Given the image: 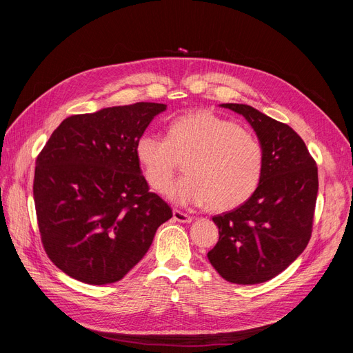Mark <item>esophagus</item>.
I'll return each instance as SVG.
<instances>
[{
	"instance_id": "1",
	"label": "esophagus",
	"mask_w": 353,
	"mask_h": 353,
	"mask_svg": "<svg viewBox=\"0 0 353 353\" xmlns=\"http://www.w3.org/2000/svg\"><path fill=\"white\" fill-rule=\"evenodd\" d=\"M172 215H174V219H175V221L183 222V223H190L191 221H193V218H191L190 215H187V213L181 212V210H174Z\"/></svg>"
}]
</instances>
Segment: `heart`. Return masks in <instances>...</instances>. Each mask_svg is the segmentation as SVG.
<instances>
[{
	"instance_id": "heart-1",
	"label": "heart",
	"mask_w": 353,
	"mask_h": 353,
	"mask_svg": "<svg viewBox=\"0 0 353 353\" xmlns=\"http://www.w3.org/2000/svg\"><path fill=\"white\" fill-rule=\"evenodd\" d=\"M135 157L144 178L163 193L181 161L186 175L166 191L181 206L209 203L213 210L240 206L258 188L263 172V148L258 137L232 121L208 110L178 116L169 123L166 140L143 134Z\"/></svg>"
}]
</instances>
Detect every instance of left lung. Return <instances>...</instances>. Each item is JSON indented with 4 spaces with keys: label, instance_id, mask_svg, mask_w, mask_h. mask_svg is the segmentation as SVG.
Here are the masks:
<instances>
[{
    "label": "left lung",
    "instance_id": "1",
    "mask_svg": "<svg viewBox=\"0 0 353 353\" xmlns=\"http://www.w3.org/2000/svg\"><path fill=\"white\" fill-rule=\"evenodd\" d=\"M222 108L245 117L263 148V172L241 206L213 216L219 240L208 258L223 280L259 284L283 272L309 243L318 194V168L290 126L248 104Z\"/></svg>",
    "mask_w": 353,
    "mask_h": 353
}]
</instances>
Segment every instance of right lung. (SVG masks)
Returning a JSON list of instances; mask_svg holds the SVG:
<instances>
[{
	"label": "right lung",
	"instance_id": "obj_1",
	"mask_svg": "<svg viewBox=\"0 0 353 353\" xmlns=\"http://www.w3.org/2000/svg\"><path fill=\"white\" fill-rule=\"evenodd\" d=\"M166 104L135 103L66 117L38 154L34 200L42 245L72 279L122 280L172 218L148 191L135 143Z\"/></svg>",
	"mask_w": 353,
	"mask_h": 353
}]
</instances>
